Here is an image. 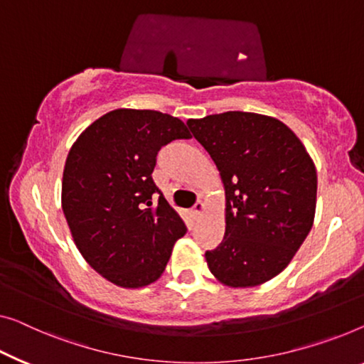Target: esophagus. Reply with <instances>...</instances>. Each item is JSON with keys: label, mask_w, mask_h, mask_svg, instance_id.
Returning a JSON list of instances; mask_svg holds the SVG:
<instances>
[{"label": "esophagus", "mask_w": 364, "mask_h": 364, "mask_svg": "<svg viewBox=\"0 0 364 364\" xmlns=\"http://www.w3.org/2000/svg\"><path fill=\"white\" fill-rule=\"evenodd\" d=\"M204 213V203L203 200H198L196 205H194V209L191 210V219L193 220H199L200 215Z\"/></svg>", "instance_id": "34e87169"}]
</instances>
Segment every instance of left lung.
Wrapping results in <instances>:
<instances>
[{"mask_svg":"<svg viewBox=\"0 0 364 364\" xmlns=\"http://www.w3.org/2000/svg\"><path fill=\"white\" fill-rule=\"evenodd\" d=\"M219 170L225 234L205 262L219 283L252 287L278 276L312 229L317 171L297 135L278 119L229 111L188 119Z\"/></svg>","mask_w":364,"mask_h":364,"instance_id":"left-lung-1","label":"left lung"}]
</instances>
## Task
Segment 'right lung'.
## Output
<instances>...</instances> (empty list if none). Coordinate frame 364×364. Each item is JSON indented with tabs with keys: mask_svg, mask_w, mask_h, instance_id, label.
<instances>
[{
	"mask_svg": "<svg viewBox=\"0 0 364 364\" xmlns=\"http://www.w3.org/2000/svg\"><path fill=\"white\" fill-rule=\"evenodd\" d=\"M189 137L184 122L170 114L122 107L96 119L70 149L62 180L65 219L86 263L109 283L127 289L155 283L186 234L151 173L164 145Z\"/></svg>",
	"mask_w": 364,
	"mask_h": 364,
	"instance_id": "right-lung-1",
	"label": "right lung"
}]
</instances>
